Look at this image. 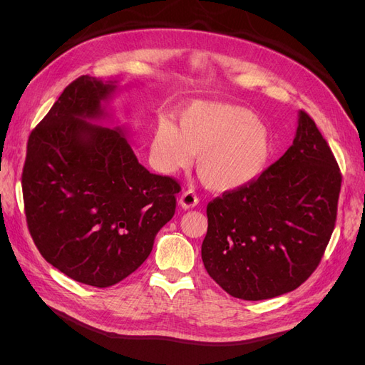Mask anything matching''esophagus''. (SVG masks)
Here are the masks:
<instances>
[{
  "label": "esophagus",
  "mask_w": 365,
  "mask_h": 365,
  "mask_svg": "<svg viewBox=\"0 0 365 365\" xmlns=\"http://www.w3.org/2000/svg\"><path fill=\"white\" fill-rule=\"evenodd\" d=\"M197 202H200V200H197V196H196L193 192H190V190L184 192V193L180 196V205H181L182 208H185V210L193 208Z\"/></svg>",
  "instance_id": "obj_1"
}]
</instances>
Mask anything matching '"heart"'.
Returning a JSON list of instances; mask_svg holds the SVG:
<instances>
[{
    "label": "heart",
    "mask_w": 365,
    "mask_h": 365,
    "mask_svg": "<svg viewBox=\"0 0 365 365\" xmlns=\"http://www.w3.org/2000/svg\"><path fill=\"white\" fill-rule=\"evenodd\" d=\"M272 140L251 109L216 102H195L180 115V128L164 121L155 129L150 155L163 173L189 168L215 192H233L251 184L267 168Z\"/></svg>",
    "instance_id": "b5f03b06"
}]
</instances>
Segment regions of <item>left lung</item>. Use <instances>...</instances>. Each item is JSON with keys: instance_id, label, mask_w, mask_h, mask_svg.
Masks as SVG:
<instances>
[{"instance_id": "obj_1", "label": "left lung", "mask_w": 365, "mask_h": 365, "mask_svg": "<svg viewBox=\"0 0 365 365\" xmlns=\"http://www.w3.org/2000/svg\"><path fill=\"white\" fill-rule=\"evenodd\" d=\"M341 173L315 121L298 113L292 146L257 180L207 205L204 267L242 300L297 289L322 260L335 228Z\"/></svg>"}]
</instances>
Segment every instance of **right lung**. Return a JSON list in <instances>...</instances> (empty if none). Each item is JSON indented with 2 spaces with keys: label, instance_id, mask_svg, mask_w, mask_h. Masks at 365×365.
Wrapping results in <instances>:
<instances>
[{
  "label": "right lung",
  "instance_id": "obj_1",
  "mask_svg": "<svg viewBox=\"0 0 365 365\" xmlns=\"http://www.w3.org/2000/svg\"><path fill=\"white\" fill-rule=\"evenodd\" d=\"M115 81L82 76L33 129L23 170L29 231L70 279L108 288L145 262L175 215L180 184L150 173L108 118Z\"/></svg>",
  "mask_w": 365,
  "mask_h": 365
}]
</instances>
